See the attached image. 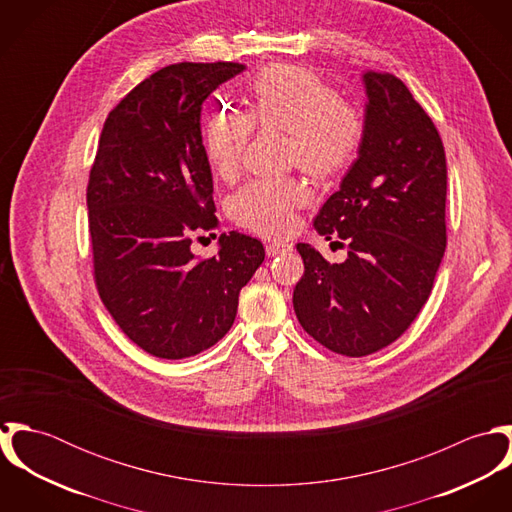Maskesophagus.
Returning <instances> with one entry per match:
<instances>
[{"label":"esophagus","instance_id":"34e87169","mask_svg":"<svg viewBox=\"0 0 512 512\" xmlns=\"http://www.w3.org/2000/svg\"><path fill=\"white\" fill-rule=\"evenodd\" d=\"M290 248H292V244H286V242H270V244H266V254L268 256H278V254H282Z\"/></svg>","mask_w":512,"mask_h":512}]
</instances>
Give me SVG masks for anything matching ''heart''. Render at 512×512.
Segmentation results:
<instances>
[{"label": "heart", "instance_id": "b5f03b06", "mask_svg": "<svg viewBox=\"0 0 512 512\" xmlns=\"http://www.w3.org/2000/svg\"><path fill=\"white\" fill-rule=\"evenodd\" d=\"M254 128L288 132V161L315 179L345 171L365 138L361 112L339 100L321 76L292 65H274L256 76L246 114L219 106L205 118L203 149L220 179L238 175ZM307 197L297 177H260L232 197L230 211L256 234L284 236Z\"/></svg>", "mask_w": 512, "mask_h": 512}]
</instances>
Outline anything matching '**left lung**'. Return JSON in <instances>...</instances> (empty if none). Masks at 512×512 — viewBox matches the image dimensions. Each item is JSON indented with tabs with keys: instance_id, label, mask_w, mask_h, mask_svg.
I'll return each mask as SVG.
<instances>
[{
	"instance_id": "left-lung-1",
	"label": "left lung",
	"mask_w": 512,
	"mask_h": 512,
	"mask_svg": "<svg viewBox=\"0 0 512 512\" xmlns=\"http://www.w3.org/2000/svg\"><path fill=\"white\" fill-rule=\"evenodd\" d=\"M359 157L315 217L327 240L347 242L329 264L297 244L305 272L293 290L301 327L323 347L366 357L394 343L428 301L445 252L447 167L438 130L394 74H363Z\"/></svg>"
}]
</instances>
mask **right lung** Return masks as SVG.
Listing matches in <instances>:
<instances>
[{"instance_id": "1", "label": "right lung", "mask_w": 512, "mask_h": 512, "mask_svg": "<svg viewBox=\"0 0 512 512\" xmlns=\"http://www.w3.org/2000/svg\"><path fill=\"white\" fill-rule=\"evenodd\" d=\"M242 71L224 61L169 65L130 90L100 134L86 189L96 290L120 329L159 359L220 341L264 262L262 242L236 230L220 234L217 256L191 250L195 234L219 226L203 102Z\"/></svg>"}]
</instances>
